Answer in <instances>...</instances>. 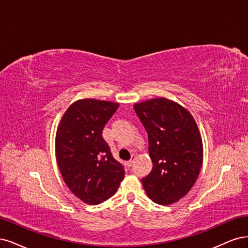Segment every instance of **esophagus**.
Listing matches in <instances>:
<instances>
[{
    "label": "esophagus",
    "instance_id": "obj_1",
    "mask_svg": "<svg viewBox=\"0 0 248 248\" xmlns=\"http://www.w3.org/2000/svg\"><path fill=\"white\" fill-rule=\"evenodd\" d=\"M134 159H135V155H132V157H131V159H130V161L126 163V164H127V166L131 167V166H132V164H133V162H134Z\"/></svg>",
    "mask_w": 248,
    "mask_h": 248
}]
</instances>
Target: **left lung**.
I'll return each mask as SVG.
<instances>
[{"mask_svg": "<svg viewBox=\"0 0 248 248\" xmlns=\"http://www.w3.org/2000/svg\"><path fill=\"white\" fill-rule=\"evenodd\" d=\"M148 135L154 167L142 185L155 203L170 205L194 186L203 163V143L195 119L178 103L166 98L136 103Z\"/></svg>", "mask_w": 248, "mask_h": 248, "instance_id": "8db88e82", "label": "left lung"}]
</instances>
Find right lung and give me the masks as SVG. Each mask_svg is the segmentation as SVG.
Wrapping results in <instances>:
<instances>
[{"mask_svg": "<svg viewBox=\"0 0 248 248\" xmlns=\"http://www.w3.org/2000/svg\"><path fill=\"white\" fill-rule=\"evenodd\" d=\"M118 103L83 99L63 113L55 136V156L63 181L77 198L98 205L112 197L124 177L102 133Z\"/></svg>", "mask_w": 248, "mask_h": 248, "instance_id": "obj_1", "label": "right lung"}]
</instances>
